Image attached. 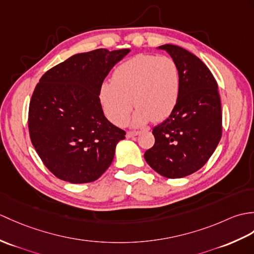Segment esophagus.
<instances>
[{
  "label": "esophagus",
  "instance_id": "34e87169",
  "mask_svg": "<svg viewBox=\"0 0 254 254\" xmlns=\"http://www.w3.org/2000/svg\"><path fill=\"white\" fill-rule=\"evenodd\" d=\"M138 134H139L138 131H128V132L127 133V138H131V137H133V136H136V135H138Z\"/></svg>",
  "mask_w": 254,
  "mask_h": 254
}]
</instances>
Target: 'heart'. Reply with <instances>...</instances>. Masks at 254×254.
Returning <instances> with one entry per match:
<instances>
[{
    "instance_id": "b5f03b06",
    "label": "heart",
    "mask_w": 254,
    "mask_h": 254,
    "mask_svg": "<svg viewBox=\"0 0 254 254\" xmlns=\"http://www.w3.org/2000/svg\"><path fill=\"white\" fill-rule=\"evenodd\" d=\"M181 92L178 64L169 56L138 54L119 64L113 81H105L98 96L104 113L117 126L127 122L132 110L133 126L166 119L174 110Z\"/></svg>"
}]
</instances>
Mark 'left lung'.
Here are the masks:
<instances>
[{"instance_id":"obj_1","label":"left lung","mask_w":254,"mask_h":254,"mask_svg":"<svg viewBox=\"0 0 254 254\" xmlns=\"http://www.w3.org/2000/svg\"><path fill=\"white\" fill-rule=\"evenodd\" d=\"M181 75L179 102L167 120L152 128L155 145L145 160L168 179L185 178L201 169L222 137V108L217 83L209 68L178 45L164 44Z\"/></svg>"}]
</instances>
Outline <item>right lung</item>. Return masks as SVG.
Returning <instances> with one entry per match:
<instances>
[{
	"instance_id": "right-lung-1",
	"label": "right lung",
	"mask_w": 254,
	"mask_h": 254,
	"mask_svg": "<svg viewBox=\"0 0 254 254\" xmlns=\"http://www.w3.org/2000/svg\"><path fill=\"white\" fill-rule=\"evenodd\" d=\"M128 52L80 53L46 71L35 86L29 105V134L56 178L72 184L91 183L113 162L126 132L105 117L98 92Z\"/></svg>"
}]
</instances>
